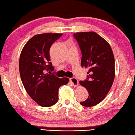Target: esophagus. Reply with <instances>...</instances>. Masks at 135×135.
<instances>
[{"instance_id": "1", "label": "esophagus", "mask_w": 135, "mask_h": 135, "mask_svg": "<svg viewBox=\"0 0 135 135\" xmlns=\"http://www.w3.org/2000/svg\"><path fill=\"white\" fill-rule=\"evenodd\" d=\"M70 81L74 86H77L79 85V81L75 77H71L70 79Z\"/></svg>"}]
</instances>
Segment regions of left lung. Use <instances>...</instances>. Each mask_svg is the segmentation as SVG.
Returning a JSON list of instances; mask_svg holds the SVG:
<instances>
[{
  "label": "left lung",
  "mask_w": 135,
  "mask_h": 135,
  "mask_svg": "<svg viewBox=\"0 0 135 135\" xmlns=\"http://www.w3.org/2000/svg\"><path fill=\"white\" fill-rule=\"evenodd\" d=\"M81 52V65L89 68L87 79L80 81L89 93L81 105H96L105 98L113 85L115 76V61L109 43L95 32L74 33Z\"/></svg>",
  "instance_id": "obj_1"
}]
</instances>
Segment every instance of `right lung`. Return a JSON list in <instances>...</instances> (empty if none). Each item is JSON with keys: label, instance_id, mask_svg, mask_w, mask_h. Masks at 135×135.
<instances>
[{"label": "right lung", "instance_id": "right-lung-1", "mask_svg": "<svg viewBox=\"0 0 135 135\" xmlns=\"http://www.w3.org/2000/svg\"><path fill=\"white\" fill-rule=\"evenodd\" d=\"M62 34L45 33L31 38L20 55L19 68L25 89L32 99L43 107H49L58 101V90L69 79H60L52 74L49 50L54 42ZM51 70V72L49 71Z\"/></svg>", "mask_w": 135, "mask_h": 135}]
</instances>
